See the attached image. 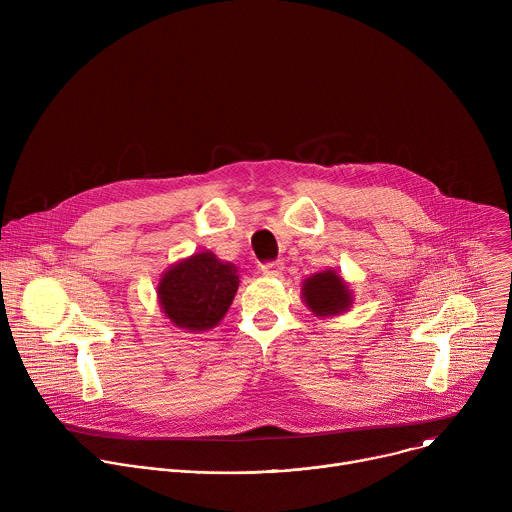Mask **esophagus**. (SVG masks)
I'll return each instance as SVG.
<instances>
[{"label": "esophagus", "instance_id": "obj_1", "mask_svg": "<svg viewBox=\"0 0 512 512\" xmlns=\"http://www.w3.org/2000/svg\"><path fill=\"white\" fill-rule=\"evenodd\" d=\"M259 271H261V275H265V277H279L281 271H283V263H279V261H269V263H263Z\"/></svg>", "mask_w": 512, "mask_h": 512}]
</instances>
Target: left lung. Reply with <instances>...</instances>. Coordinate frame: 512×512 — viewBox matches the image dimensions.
<instances>
[{
  "label": "left lung",
  "instance_id": "left-lung-1",
  "mask_svg": "<svg viewBox=\"0 0 512 512\" xmlns=\"http://www.w3.org/2000/svg\"><path fill=\"white\" fill-rule=\"evenodd\" d=\"M302 296L306 306L318 316H340L352 306V291L334 269L314 273L304 281Z\"/></svg>",
  "mask_w": 512,
  "mask_h": 512
}]
</instances>
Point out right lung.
<instances>
[{
  "mask_svg": "<svg viewBox=\"0 0 512 512\" xmlns=\"http://www.w3.org/2000/svg\"><path fill=\"white\" fill-rule=\"evenodd\" d=\"M239 269L202 251L172 265L160 279L158 300L168 320L188 332L221 322L239 289Z\"/></svg>",
  "mask_w": 512,
  "mask_h": 512,
  "instance_id": "1",
  "label": "right lung"
}]
</instances>
